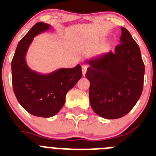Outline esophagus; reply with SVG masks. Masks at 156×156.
Masks as SVG:
<instances>
[{"label": "esophagus", "instance_id": "34e87169", "mask_svg": "<svg viewBox=\"0 0 156 156\" xmlns=\"http://www.w3.org/2000/svg\"><path fill=\"white\" fill-rule=\"evenodd\" d=\"M87 66H85V65H83L82 66V73L83 76H85L87 73Z\"/></svg>", "mask_w": 156, "mask_h": 156}]
</instances>
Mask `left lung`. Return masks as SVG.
<instances>
[{
    "mask_svg": "<svg viewBox=\"0 0 156 156\" xmlns=\"http://www.w3.org/2000/svg\"><path fill=\"white\" fill-rule=\"evenodd\" d=\"M120 44L109 51L87 59L86 77L90 81L92 109L105 119L124 116L134 107L143 90L144 65L140 48L129 32L121 27Z\"/></svg>",
    "mask_w": 156,
    "mask_h": 156,
    "instance_id": "obj_1",
    "label": "left lung"
}]
</instances>
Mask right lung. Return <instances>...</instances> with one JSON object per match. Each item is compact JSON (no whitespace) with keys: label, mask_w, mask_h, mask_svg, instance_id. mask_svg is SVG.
<instances>
[{"label":"right lung","mask_w":156,"mask_h":156,"mask_svg":"<svg viewBox=\"0 0 156 156\" xmlns=\"http://www.w3.org/2000/svg\"><path fill=\"white\" fill-rule=\"evenodd\" d=\"M50 29L48 23H36L19 41L12 61V86L18 101L30 114L44 118L60 111L67 92L82 77L80 65L48 74L39 73L27 66L26 55L34 38Z\"/></svg>","instance_id":"1"}]
</instances>
